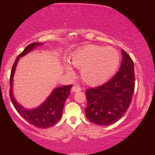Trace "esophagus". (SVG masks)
<instances>
[{"label":"esophagus","instance_id":"34e87169","mask_svg":"<svg viewBox=\"0 0 155 155\" xmlns=\"http://www.w3.org/2000/svg\"><path fill=\"white\" fill-rule=\"evenodd\" d=\"M81 90V88L80 87H79V86H77V85H75V86H74L72 87V89H71V90H72V92H79V91H80V90Z\"/></svg>","mask_w":155,"mask_h":155}]
</instances>
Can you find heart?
Listing matches in <instances>:
<instances>
[{
  "instance_id": "obj_1",
  "label": "heart",
  "mask_w": 155,
  "mask_h": 155,
  "mask_svg": "<svg viewBox=\"0 0 155 155\" xmlns=\"http://www.w3.org/2000/svg\"><path fill=\"white\" fill-rule=\"evenodd\" d=\"M120 62V55L112 47L87 45L80 48L71 57V63L81 70V76L85 83L97 86L107 81L116 72ZM69 75L74 74L71 66L65 64Z\"/></svg>"
}]
</instances>
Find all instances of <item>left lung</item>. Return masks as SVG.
Wrapping results in <instances>:
<instances>
[{"label": "left lung", "mask_w": 155, "mask_h": 155, "mask_svg": "<svg viewBox=\"0 0 155 155\" xmlns=\"http://www.w3.org/2000/svg\"><path fill=\"white\" fill-rule=\"evenodd\" d=\"M119 71L101 86L86 90L85 113L92 123L107 126L116 122L128 109L135 89L134 65L130 55L122 49Z\"/></svg>", "instance_id": "1"}]
</instances>
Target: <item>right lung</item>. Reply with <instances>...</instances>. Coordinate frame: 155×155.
I'll list each match as a JSON object with an SVG mask.
<instances>
[{"label": "right lung", "instance_id": "1", "mask_svg": "<svg viewBox=\"0 0 155 155\" xmlns=\"http://www.w3.org/2000/svg\"><path fill=\"white\" fill-rule=\"evenodd\" d=\"M42 44H43L38 43V42L29 44L24 49V51L16 58L15 63L12 66V71H11L9 96L15 109L27 122L38 128H47V127L53 126L60 120L62 113H63L64 104L67 97L71 94L70 91L73 85H65V86L55 88L46 101H44L38 108L32 110L25 109L21 105H19L16 101L14 97L13 92H12L13 91L12 90L13 76L19 59L21 57H23L28 52L31 51L35 47L42 45Z\"/></svg>", "mask_w": 155, "mask_h": 155}]
</instances>
